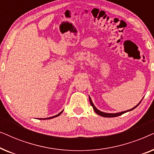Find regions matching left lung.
<instances>
[{
	"label": "left lung",
	"instance_id": "1",
	"mask_svg": "<svg viewBox=\"0 0 154 154\" xmlns=\"http://www.w3.org/2000/svg\"><path fill=\"white\" fill-rule=\"evenodd\" d=\"M89 100H90V104H91V106H92V108H93V109H94V112H95L96 113H97L98 115L101 116H103V117H106V118H111V117H116V116H121V115H122V114H123V113H126V112H128V111H132V110H133V109H135L136 107L138 105L140 104V102H140V103H139V104H138L137 105H136L135 106L133 107V108L131 109H130V110H128V111H123V112L116 113H104V112H102V111H100V110H98V109H97L96 107H95V106H94L93 103H92V100H91V98H90V97H89Z\"/></svg>",
	"mask_w": 154,
	"mask_h": 154
}]
</instances>
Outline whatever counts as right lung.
<instances>
[{
    "label": "right lung",
    "instance_id": "obj_1",
    "mask_svg": "<svg viewBox=\"0 0 154 154\" xmlns=\"http://www.w3.org/2000/svg\"><path fill=\"white\" fill-rule=\"evenodd\" d=\"M63 112V111H61V112L60 113H58V114H57L56 116H52V117H50V118H46V119H42V120H44V119H53V118H55V117H57V116H60L61 113H62Z\"/></svg>",
    "mask_w": 154,
    "mask_h": 154
}]
</instances>
